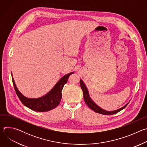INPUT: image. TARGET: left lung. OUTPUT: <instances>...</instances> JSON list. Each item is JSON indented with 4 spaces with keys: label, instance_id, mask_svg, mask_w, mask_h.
<instances>
[{
    "label": "left lung",
    "instance_id": "left-lung-1",
    "mask_svg": "<svg viewBox=\"0 0 147 147\" xmlns=\"http://www.w3.org/2000/svg\"><path fill=\"white\" fill-rule=\"evenodd\" d=\"M80 86H81V88L83 92V96H84V99L87 105V106L91 109L92 111H94V112L99 113V114H102V115H114L116 114L117 113H118L119 112H120V111L123 110V109H124L126 106L128 105V103H129V102L125 104V105L117 110H115V111H108L106 110H104L102 108H101L100 107H99L97 104H96V103H95L92 99L91 98L90 94H89V92L88 90V88H87L86 86L85 85L84 82H83V81L80 79Z\"/></svg>",
    "mask_w": 147,
    "mask_h": 147
}]
</instances>
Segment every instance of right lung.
Listing matches in <instances>:
<instances>
[{
  "mask_svg": "<svg viewBox=\"0 0 147 147\" xmlns=\"http://www.w3.org/2000/svg\"><path fill=\"white\" fill-rule=\"evenodd\" d=\"M74 73L71 72L63 76L55 85V86L44 96L36 98H30L25 96L18 90L11 73L13 84L16 92L21 100L26 107L29 109L39 112H48L56 108L60 102L62 97L61 91L65 84L67 83L69 76Z\"/></svg>",
  "mask_w": 147,
  "mask_h": 147,
  "instance_id": "1",
  "label": "right lung"
}]
</instances>
